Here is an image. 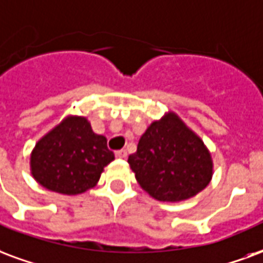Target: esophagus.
<instances>
[{
  "instance_id": "esophagus-1",
  "label": "esophagus",
  "mask_w": 263,
  "mask_h": 263,
  "mask_svg": "<svg viewBox=\"0 0 263 263\" xmlns=\"http://www.w3.org/2000/svg\"><path fill=\"white\" fill-rule=\"evenodd\" d=\"M126 156H128V153H126V151H117L116 152V157H117V159H126Z\"/></svg>"
}]
</instances>
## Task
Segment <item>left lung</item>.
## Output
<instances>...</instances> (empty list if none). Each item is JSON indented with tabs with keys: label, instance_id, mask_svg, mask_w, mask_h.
I'll return each mask as SVG.
<instances>
[{
	"label": "left lung",
	"instance_id": "left-lung-1",
	"mask_svg": "<svg viewBox=\"0 0 263 263\" xmlns=\"http://www.w3.org/2000/svg\"><path fill=\"white\" fill-rule=\"evenodd\" d=\"M128 163L142 190L160 202L186 201L213 176L209 149L173 111L147 126Z\"/></svg>",
	"mask_w": 263,
	"mask_h": 263
}]
</instances>
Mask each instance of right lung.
Masks as SVG:
<instances>
[{"label":"right lung","instance_id":"right-lung-1","mask_svg":"<svg viewBox=\"0 0 263 263\" xmlns=\"http://www.w3.org/2000/svg\"><path fill=\"white\" fill-rule=\"evenodd\" d=\"M112 160L106 137L93 132L86 117L68 116L33 147L30 173L48 191L78 195L96 185Z\"/></svg>","mask_w":263,"mask_h":263}]
</instances>
